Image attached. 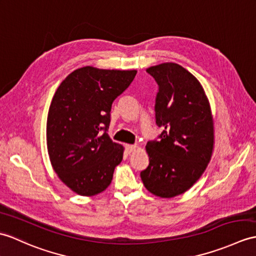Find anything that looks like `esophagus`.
I'll return each instance as SVG.
<instances>
[{"mask_svg":"<svg viewBox=\"0 0 256 256\" xmlns=\"http://www.w3.org/2000/svg\"><path fill=\"white\" fill-rule=\"evenodd\" d=\"M126 152L130 154V152H134V150H138V145H130V144H128V145H126Z\"/></svg>","mask_w":256,"mask_h":256,"instance_id":"esophagus-1","label":"esophagus"}]
</instances>
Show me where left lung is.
<instances>
[{
    "label": "left lung",
    "instance_id": "obj_1",
    "mask_svg": "<svg viewBox=\"0 0 256 256\" xmlns=\"http://www.w3.org/2000/svg\"><path fill=\"white\" fill-rule=\"evenodd\" d=\"M159 86L156 123L160 140L148 142V167L142 181L152 194L171 198L191 188L204 174L214 150L215 128L203 86L196 77L172 62L148 68Z\"/></svg>",
    "mask_w": 256,
    "mask_h": 256
}]
</instances>
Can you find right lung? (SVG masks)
Returning a JSON list of instances; mask_svg holds the SVG:
<instances>
[{
    "mask_svg": "<svg viewBox=\"0 0 256 256\" xmlns=\"http://www.w3.org/2000/svg\"><path fill=\"white\" fill-rule=\"evenodd\" d=\"M136 73L84 66L58 87L46 118L48 154L53 170L74 193L94 196L110 186L124 152L106 133L111 106Z\"/></svg>",
    "mask_w": 256,
    "mask_h": 256,
    "instance_id": "add662e5",
    "label": "right lung"
}]
</instances>
